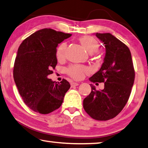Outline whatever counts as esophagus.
Returning <instances> with one entry per match:
<instances>
[{"label": "esophagus", "instance_id": "1", "mask_svg": "<svg viewBox=\"0 0 148 148\" xmlns=\"http://www.w3.org/2000/svg\"><path fill=\"white\" fill-rule=\"evenodd\" d=\"M79 84L78 83V82H71V87H73V86H78Z\"/></svg>", "mask_w": 148, "mask_h": 148}]
</instances>
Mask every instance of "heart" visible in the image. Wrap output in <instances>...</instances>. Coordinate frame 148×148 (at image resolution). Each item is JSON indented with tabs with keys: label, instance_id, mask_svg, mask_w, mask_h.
<instances>
[{
	"label": "heart",
	"instance_id": "heart-1",
	"mask_svg": "<svg viewBox=\"0 0 148 148\" xmlns=\"http://www.w3.org/2000/svg\"><path fill=\"white\" fill-rule=\"evenodd\" d=\"M80 42L86 48V51L90 54H94L99 51V43L96 39L90 36H84L80 38ZM67 44L62 43L57 49L56 57L58 60H62L66 56ZM88 71V70L84 66L73 65L67 69V73L73 79L79 80L83 78L84 73Z\"/></svg>",
	"mask_w": 148,
	"mask_h": 148
}]
</instances>
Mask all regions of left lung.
I'll list each match as a JSON object with an SVG mask.
<instances>
[{
  "label": "left lung",
  "mask_w": 148,
  "mask_h": 148,
  "mask_svg": "<svg viewBox=\"0 0 148 148\" xmlns=\"http://www.w3.org/2000/svg\"><path fill=\"white\" fill-rule=\"evenodd\" d=\"M103 43L106 54L101 67L89 80L105 82L99 91L90 84L91 93L83 101L84 110L96 120L106 121L120 113L130 96L134 81V69L130 50L110 33H96Z\"/></svg>",
  "instance_id": "left-lung-1"
}]
</instances>
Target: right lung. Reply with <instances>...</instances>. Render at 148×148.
<instances>
[{"instance_id":"add662e5","label":"right lung","mask_w":148,"mask_h":148,"mask_svg":"<svg viewBox=\"0 0 148 148\" xmlns=\"http://www.w3.org/2000/svg\"><path fill=\"white\" fill-rule=\"evenodd\" d=\"M71 34L51 28L36 31L23 41L17 51L14 79L23 101L30 109L47 114L60 107L70 84L49 79L57 64L56 47Z\"/></svg>"}]
</instances>
